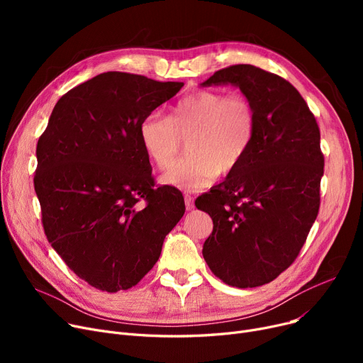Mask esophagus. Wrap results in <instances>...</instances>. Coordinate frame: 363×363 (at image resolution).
<instances>
[{
    "label": "esophagus",
    "instance_id": "34e87169",
    "mask_svg": "<svg viewBox=\"0 0 363 363\" xmlns=\"http://www.w3.org/2000/svg\"><path fill=\"white\" fill-rule=\"evenodd\" d=\"M184 200H185V207H186V211H191V208H194V200H193V197H191V196L185 194V196H184Z\"/></svg>",
    "mask_w": 363,
    "mask_h": 363
}]
</instances>
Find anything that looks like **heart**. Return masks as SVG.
Returning <instances> with one entry per match:
<instances>
[{
    "instance_id": "heart-1",
    "label": "heart",
    "mask_w": 363,
    "mask_h": 363,
    "mask_svg": "<svg viewBox=\"0 0 363 363\" xmlns=\"http://www.w3.org/2000/svg\"><path fill=\"white\" fill-rule=\"evenodd\" d=\"M256 113L244 94L197 91L170 107L169 116L152 111L140 125L148 160L166 170L187 140L189 156L162 177L166 185L200 191L218 175L228 177L249 156L256 137Z\"/></svg>"
}]
</instances>
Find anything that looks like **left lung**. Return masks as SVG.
<instances>
[{"instance_id":"1","label":"left lung","mask_w":363,"mask_h":363,"mask_svg":"<svg viewBox=\"0 0 363 363\" xmlns=\"http://www.w3.org/2000/svg\"><path fill=\"white\" fill-rule=\"evenodd\" d=\"M220 84L238 86L252 101L257 128L242 164L196 200L213 220L203 257L225 284L252 289L289 268L318 216L320 132L300 92L275 73L234 65L203 82Z\"/></svg>"}]
</instances>
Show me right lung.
Instances as JSON below:
<instances>
[{
  "instance_id": "add662e5",
  "label": "right lung",
  "mask_w": 363,
  "mask_h": 363,
  "mask_svg": "<svg viewBox=\"0 0 363 363\" xmlns=\"http://www.w3.org/2000/svg\"><path fill=\"white\" fill-rule=\"evenodd\" d=\"M182 86L97 74L57 101L38 140L33 185L47 240L101 291L137 285L185 213L181 191L156 185L140 138L143 119Z\"/></svg>"
}]
</instances>
